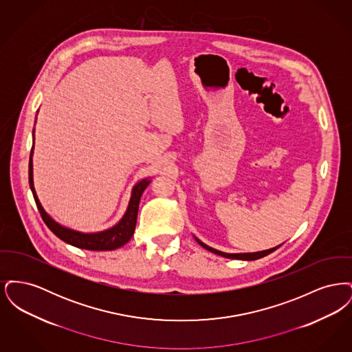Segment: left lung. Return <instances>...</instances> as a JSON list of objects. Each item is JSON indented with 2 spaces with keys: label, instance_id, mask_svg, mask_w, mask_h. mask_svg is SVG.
<instances>
[{
  "label": "left lung",
  "instance_id": "1",
  "mask_svg": "<svg viewBox=\"0 0 352 352\" xmlns=\"http://www.w3.org/2000/svg\"><path fill=\"white\" fill-rule=\"evenodd\" d=\"M195 240L201 244V247L204 248V250H207V251L212 252V253H215V254H219V256H223V257H227V258H236V260H247V261H251V260H257V258H261V257H264V256H267L269 253H272V252L276 251L277 248H280L281 245H278V247H274V248H270V250H267V251H261V252H253V253H226V252L218 251V250H215V248H211V247H208L207 244H204V243H201V240L198 239V237H195Z\"/></svg>",
  "mask_w": 352,
  "mask_h": 352
}]
</instances>
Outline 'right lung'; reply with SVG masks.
I'll use <instances>...</instances> for the list:
<instances>
[{"mask_svg":"<svg viewBox=\"0 0 352 352\" xmlns=\"http://www.w3.org/2000/svg\"><path fill=\"white\" fill-rule=\"evenodd\" d=\"M33 148L30 153V161H29V184L30 188L33 192L34 201L36 203L38 211L41 214V217L43 219V221L46 223V226L50 228L51 232L56 234L60 240H63L65 243L71 244L76 248H82V250H88V251H113L118 250L120 247H122L124 244H126L134 234V228H135V223H137V214H138V204L141 195L144 192V190L151 184V179L145 178L142 181H140L138 184H134L133 190H132V197L128 204L126 212L124 214L122 219L118 221L116 226H113L109 230L101 231V232H95V234H84L79 231H74L67 227L60 226L59 223H56L50 215L45 211V208L42 207L41 201L36 197L35 188H34L33 181Z\"/></svg>","mask_w":352,"mask_h":352,"instance_id":"right-lung-1","label":"right lung"}]
</instances>
